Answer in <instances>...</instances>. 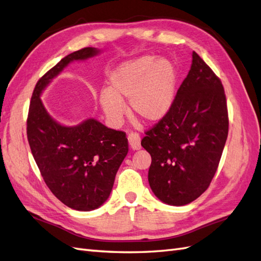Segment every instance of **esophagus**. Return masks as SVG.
<instances>
[{"label": "esophagus", "mask_w": 261, "mask_h": 261, "mask_svg": "<svg viewBox=\"0 0 261 261\" xmlns=\"http://www.w3.org/2000/svg\"><path fill=\"white\" fill-rule=\"evenodd\" d=\"M128 141L132 150H139L141 148V140H140L139 133L137 132H130L128 136Z\"/></svg>", "instance_id": "1"}]
</instances>
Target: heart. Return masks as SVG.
Returning a JSON list of instances; mask_svg holds the SVG:
<instances>
[{"label":"heart","instance_id":"b5f03b06","mask_svg":"<svg viewBox=\"0 0 261 261\" xmlns=\"http://www.w3.org/2000/svg\"><path fill=\"white\" fill-rule=\"evenodd\" d=\"M177 72L168 58L151 55L122 63L112 71L110 88L100 92V103L112 121H121L125 113L123 100L130 110L148 122L163 119L174 101Z\"/></svg>","mask_w":261,"mask_h":261}]
</instances>
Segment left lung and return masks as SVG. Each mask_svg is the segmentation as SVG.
Returning a JSON list of instances; mask_svg holds the SVG:
<instances>
[{"mask_svg":"<svg viewBox=\"0 0 261 261\" xmlns=\"http://www.w3.org/2000/svg\"><path fill=\"white\" fill-rule=\"evenodd\" d=\"M192 58L171 110L141 141L152 159V192L174 206L193 202L208 189L228 136L223 84L195 51Z\"/></svg>","mask_w":261,"mask_h":261,"instance_id":"obj_1","label":"left lung"}]
</instances>
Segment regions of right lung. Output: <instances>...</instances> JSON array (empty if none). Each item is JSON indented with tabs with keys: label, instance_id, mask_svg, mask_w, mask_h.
<instances>
[{
	"label": "right lung",
	"instance_id": "right-lung-1",
	"mask_svg": "<svg viewBox=\"0 0 261 261\" xmlns=\"http://www.w3.org/2000/svg\"><path fill=\"white\" fill-rule=\"evenodd\" d=\"M99 50L85 47L64 57L38 80L28 116V140L39 172L50 192L72 210L88 212L108 199L119 166L129 151L125 132L95 119L76 126L56 122L39 99L42 91L72 61Z\"/></svg>",
	"mask_w": 261,
	"mask_h": 261
}]
</instances>
